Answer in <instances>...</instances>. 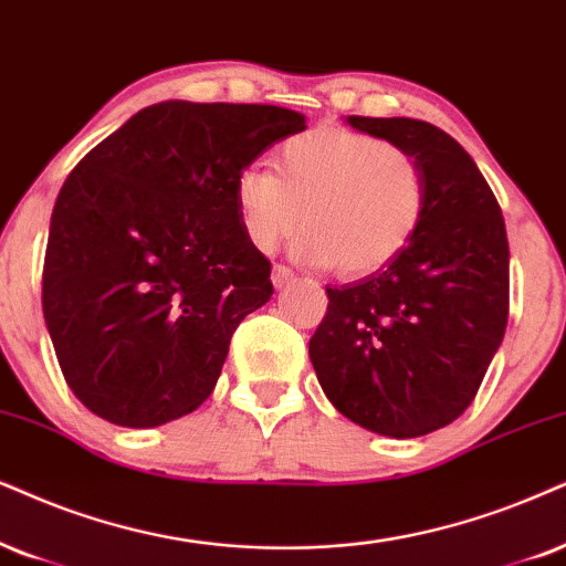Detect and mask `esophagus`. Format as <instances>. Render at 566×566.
<instances>
[{
    "label": "esophagus",
    "mask_w": 566,
    "mask_h": 566,
    "mask_svg": "<svg viewBox=\"0 0 566 566\" xmlns=\"http://www.w3.org/2000/svg\"><path fill=\"white\" fill-rule=\"evenodd\" d=\"M292 279H295V271H292L290 266H284V263H276L274 271H271V282H274L276 290L287 287Z\"/></svg>",
    "instance_id": "esophagus-1"
}]
</instances>
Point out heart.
Listing matches in <instances>:
<instances>
[{
  "label": "heart",
  "instance_id": "obj_1",
  "mask_svg": "<svg viewBox=\"0 0 566 566\" xmlns=\"http://www.w3.org/2000/svg\"><path fill=\"white\" fill-rule=\"evenodd\" d=\"M274 169L248 167L234 180L242 234L261 253L303 224L300 255L363 276L399 259L423 227V169L376 135L342 127L292 135L274 154Z\"/></svg>",
  "mask_w": 566,
  "mask_h": 566
}]
</instances>
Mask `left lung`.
Wrapping results in <instances>:
<instances>
[{"label":"left lung","instance_id":"obj_1","mask_svg":"<svg viewBox=\"0 0 566 566\" xmlns=\"http://www.w3.org/2000/svg\"><path fill=\"white\" fill-rule=\"evenodd\" d=\"M418 159L428 209L399 259L345 287L311 336V363L336 410L415 439L468 410L510 316V242L496 198L470 154L431 123L347 117Z\"/></svg>","mask_w":566,"mask_h":566}]
</instances>
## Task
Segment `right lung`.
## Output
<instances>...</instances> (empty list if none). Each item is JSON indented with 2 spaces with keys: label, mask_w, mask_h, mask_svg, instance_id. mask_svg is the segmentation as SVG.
Here are the masks:
<instances>
[{
  "label": "right lung",
  "mask_w": 566,
  "mask_h": 566,
  "mask_svg": "<svg viewBox=\"0 0 566 566\" xmlns=\"http://www.w3.org/2000/svg\"><path fill=\"white\" fill-rule=\"evenodd\" d=\"M303 130L282 106L161 102L70 171L41 305L64 381L91 412L154 428L209 399L234 328L274 295L234 180Z\"/></svg>",
  "instance_id": "obj_1"
}]
</instances>
